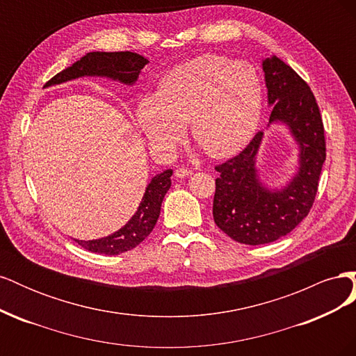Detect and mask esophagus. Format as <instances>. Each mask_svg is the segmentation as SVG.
I'll return each instance as SVG.
<instances>
[{"mask_svg": "<svg viewBox=\"0 0 356 356\" xmlns=\"http://www.w3.org/2000/svg\"><path fill=\"white\" fill-rule=\"evenodd\" d=\"M191 174H193V172L188 168H177V170H175V177L177 178H186V177H188Z\"/></svg>", "mask_w": 356, "mask_h": 356, "instance_id": "1", "label": "esophagus"}]
</instances>
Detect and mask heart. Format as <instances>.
Masks as SVG:
<instances>
[{
	"instance_id": "heart-1",
	"label": "heart",
	"mask_w": 356,
	"mask_h": 356,
	"mask_svg": "<svg viewBox=\"0 0 356 356\" xmlns=\"http://www.w3.org/2000/svg\"><path fill=\"white\" fill-rule=\"evenodd\" d=\"M263 108L260 75L250 63L203 55L172 68L156 96H143L136 123L154 152L172 154L186 124L208 156H233L251 141Z\"/></svg>"
}]
</instances>
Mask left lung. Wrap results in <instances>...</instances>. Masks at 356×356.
Returning a JSON list of instances; mask_svg holds the SVG:
<instances>
[{"instance_id":"left-lung-1","label":"left lung","mask_w":356,"mask_h":356,"mask_svg":"<svg viewBox=\"0 0 356 356\" xmlns=\"http://www.w3.org/2000/svg\"><path fill=\"white\" fill-rule=\"evenodd\" d=\"M270 123H285L300 145L297 175L282 190H267L255 170L260 131L242 152L215 166L213 221L236 242L263 245L277 241L303 221L315 202L325 161V135L319 106L309 84L276 56L263 60Z\"/></svg>"}]
</instances>
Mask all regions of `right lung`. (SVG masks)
Listing matches in <instances>:
<instances>
[{
    "label": "right lung",
    "mask_w": 356,
    "mask_h": 356,
    "mask_svg": "<svg viewBox=\"0 0 356 356\" xmlns=\"http://www.w3.org/2000/svg\"><path fill=\"white\" fill-rule=\"evenodd\" d=\"M147 62L144 56L132 51H90L71 67L51 77L46 86L60 84L83 75H101L124 84H134ZM170 177L172 169H168L152 179L138 211L118 232L96 241H74L84 250L105 255H117L134 250L153 232L160 215L161 202L170 188Z\"/></svg>",
    "instance_id": "right-lung-1"
}]
</instances>
